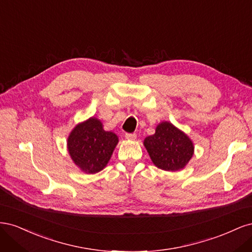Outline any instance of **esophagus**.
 <instances>
[{
	"instance_id": "obj_1",
	"label": "esophagus",
	"mask_w": 252,
	"mask_h": 252,
	"mask_svg": "<svg viewBox=\"0 0 252 252\" xmlns=\"http://www.w3.org/2000/svg\"><path fill=\"white\" fill-rule=\"evenodd\" d=\"M125 138H126L127 140L133 141V140L136 139V134H135V133H126V134H125Z\"/></svg>"
}]
</instances>
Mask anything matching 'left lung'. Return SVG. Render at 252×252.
<instances>
[{"instance_id":"1","label":"left lung","mask_w":252,"mask_h":252,"mask_svg":"<svg viewBox=\"0 0 252 252\" xmlns=\"http://www.w3.org/2000/svg\"><path fill=\"white\" fill-rule=\"evenodd\" d=\"M152 163L165 171H179L184 169L194 154L191 139L170 122H161L155 134L144 140Z\"/></svg>"}]
</instances>
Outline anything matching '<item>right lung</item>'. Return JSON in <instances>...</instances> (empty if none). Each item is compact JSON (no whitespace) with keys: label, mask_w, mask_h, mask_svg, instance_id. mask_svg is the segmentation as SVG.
Returning a JSON list of instances; mask_svg holds the SVG:
<instances>
[{"label":"right lung","mask_w":252,"mask_h":252,"mask_svg":"<svg viewBox=\"0 0 252 252\" xmlns=\"http://www.w3.org/2000/svg\"><path fill=\"white\" fill-rule=\"evenodd\" d=\"M118 143L116 133L104 130L102 122L91 117L74 126L68 135L67 149L81 171L94 174L107 166Z\"/></svg>","instance_id":"add662e5"}]
</instances>
